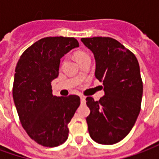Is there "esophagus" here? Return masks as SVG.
<instances>
[{
    "label": "esophagus",
    "mask_w": 159,
    "mask_h": 159,
    "mask_svg": "<svg viewBox=\"0 0 159 159\" xmlns=\"http://www.w3.org/2000/svg\"><path fill=\"white\" fill-rule=\"evenodd\" d=\"M80 100L81 104H84L85 103V97L83 96V95H80Z\"/></svg>",
    "instance_id": "1"
}]
</instances>
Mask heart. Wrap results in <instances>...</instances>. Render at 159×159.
Segmentation results:
<instances>
[{
	"instance_id": "heart-1",
	"label": "heart",
	"mask_w": 159,
	"mask_h": 159,
	"mask_svg": "<svg viewBox=\"0 0 159 159\" xmlns=\"http://www.w3.org/2000/svg\"><path fill=\"white\" fill-rule=\"evenodd\" d=\"M75 57L76 60H78V62L80 63L83 60L86 59V58H89V55L88 53H86L85 51L80 50V51H77V52L75 54ZM80 75H81V73H80Z\"/></svg>"
}]
</instances>
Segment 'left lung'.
Instances as JSON below:
<instances>
[{
    "label": "left lung",
    "instance_id": "1",
    "mask_svg": "<svg viewBox=\"0 0 159 159\" xmlns=\"http://www.w3.org/2000/svg\"><path fill=\"white\" fill-rule=\"evenodd\" d=\"M93 52L95 77L103 82L104 95L99 101L86 98L90 114L86 121L91 139L111 145L129 134L139 114L143 81L137 58L118 40L110 37L82 38Z\"/></svg>",
    "mask_w": 159,
    "mask_h": 159
}]
</instances>
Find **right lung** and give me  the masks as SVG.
I'll use <instances>...</instances> for the list:
<instances>
[{
	"mask_svg": "<svg viewBox=\"0 0 159 159\" xmlns=\"http://www.w3.org/2000/svg\"><path fill=\"white\" fill-rule=\"evenodd\" d=\"M79 42L74 37H45L25 50L17 62L13 99L22 127L30 139L56 147L68 139V124L80 104L78 95L52 94L51 81L59 75L60 59Z\"/></svg>",
	"mask_w": 159,
	"mask_h": 159,
	"instance_id": "add662e5",
	"label": "right lung"
}]
</instances>
